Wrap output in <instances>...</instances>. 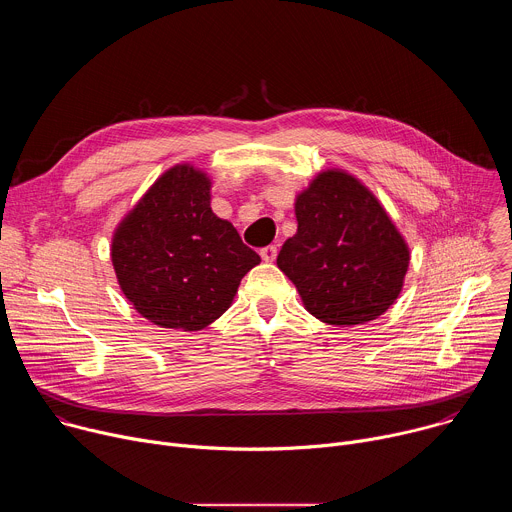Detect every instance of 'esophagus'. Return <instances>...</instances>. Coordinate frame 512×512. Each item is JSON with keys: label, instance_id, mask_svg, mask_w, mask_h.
<instances>
[{"label": "esophagus", "instance_id": "34e87169", "mask_svg": "<svg viewBox=\"0 0 512 512\" xmlns=\"http://www.w3.org/2000/svg\"><path fill=\"white\" fill-rule=\"evenodd\" d=\"M275 257H277V247H275V245H269V247L261 249V259H263L265 263H273Z\"/></svg>", "mask_w": 512, "mask_h": 512}]
</instances>
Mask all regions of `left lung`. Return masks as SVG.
<instances>
[{
  "mask_svg": "<svg viewBox=\"0 0 512 512\" xmlns=\"http://www.w3.org/2000/svg\"><path fill=\"white\" fill-rule=\"evenodd\" d=\"M294 210L298 231L283 243L277 267L304 308L340 328L383 316L401 294L411 253L371 188L326 168L296 194Z\"/></svg>",
  "mask_w": 512,
  "mask_h": 512,
  "instance_id": "obj_1",
  "label": "left lung"
}]
</instances>
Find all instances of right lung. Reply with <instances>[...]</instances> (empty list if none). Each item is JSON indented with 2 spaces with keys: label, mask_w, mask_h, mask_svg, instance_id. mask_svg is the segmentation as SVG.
<instances>
[{
  "label": "right lung",
  "mask_w": 512,
  "mask_h": 512,
  "mask_svg": "<svg viewBox=\"0 0 512 512\" xmlns=\"http://www.w3.org/2000/svg\"><path fill=\"white\" fill-rule=\"evenodd\" d=\"M210 176L182 162L166 170L121 218L111 261L129 304L160 328L198 332L233 304L261 263L237 229L210 208Z\"/></svg>",
  "instance_id": "right-lung-1"
}]
</instances>
